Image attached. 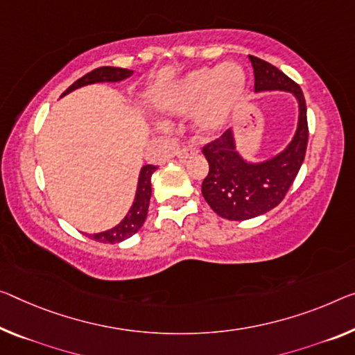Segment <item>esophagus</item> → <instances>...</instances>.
<instances>
[{
  "instance_id": "34e87169",
  "label": "esophagus",
  "mask_w": 355,
  "mask_h": 355,
  "mask_svg": "<svg viewBox=\"0 0 355 355\" xmlns=\"http://www.w3.org/2000/svg\"><path fill=\"white\" fill-rule=\"evenodd\" d=\"M196 147H193V146H184L182 149H179L178 150V159H181V160H185V159H190V157L192 155H196Z\"/></svg>"
}]
</instances>
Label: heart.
I'll list each match as a JSON object with an SVG mask.
<instances>
[{"label":"heart","mask_w":355,"mask_h":355,"mask_svg":"<svg viewBox=\"0 0 355 355\" xmlns=\"http://www.w3.org/2000/svg\"><path fill=\"white\" fill-rule=\"evenodd\" d=\"M246 80V71L234 62L222 63L217 68H198L163 89L155 98V105L170 116L196 109V128L205 135H214L225 127L241 101Z\"/></svg>","instance_id":"heart-1"}]
</instances>
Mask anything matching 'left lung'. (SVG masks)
<instances>
[{
  "mask_svg": "<svg viewBox=\"0 0 355 355\" xmlns=\"http://www.w3.org/2000/svg\"><path fill=\"white\" fill-rule=\"evenodd\" d=\"M255 76V92H288L298 101V125L284 150L259 163L244 160L236 150L233 130L203 147L209 173L201 184L206 203L228 220H246L265 214L284 200L295 181L308 146L306 103L300 85L271 63L249 55Z\"/></svg>",
  "mask_w": 355,
  "mask_h": 355,
  "instance_id": "1",
  "label": "left lung"
}]
</instances>
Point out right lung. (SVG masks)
Wrapping results in <instances>:
<instances>
[{
    "label": "right lung",
    "instance_id": "obj_1",
    "mask_svg": "<svg viewBox=\"0 0 355 355\" xmlns=\"http://www.w3.org/2000/svg\"><path fill=\"white\" fill-rule=\"evenodd\" d=\"M132 74H133L132 69H125V68H114V67L96 68L94 71H90V73H87L85 76H83L80 79L76 80L73 85H69L68 89L63 92L62 96L68 95L69 92H73L84 85H90L96 83H121V80L130 78ZM155 170H157L155 165H144L141 168L135 201L132 208H130V211L127 212V216L123 217L119 225L111 228V230L89 234L90 239H95L98 243L116 244L130 236H133V234L143 227V223L147 217V209H149V201L152 195L150 178Z\"/></svg>",
    "mask_w": 355,
    "mask_h": 355
}]
</instances>
